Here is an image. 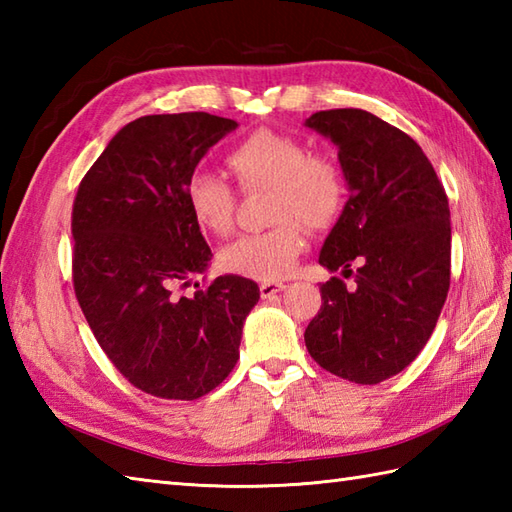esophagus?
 I'll list each match as a JSON object with an SVG mask.
<instances>
[{
	"mask_svg": "<svg viewBox=\"0 0 512 512\" xmlns=\"http://www.w3.org/2000/svg\"><path fill=\"white\" fill-rule=\"evenodd\" d=\"M284 288H286L284 281H264V284L259 286V292H262L264 299H270V297H275L277 292L284 290Z\"/></svg>",
	"mask_w": 512,
	"mask_h": 512,
	"instance_id": "34e87169",
	"label": "esophagus"
}]
</instances>
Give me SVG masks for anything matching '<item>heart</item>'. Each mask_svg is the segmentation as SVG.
<instances>
[{
  "label": "heart",
  "mask_w": 512,
  "mask_h": 512,
  "mask_svg": "<svg viewBox=\"0 0 512 512\" xmlns=\"http://www.w3.org/2000/svg\"><path fill=\"white\" fill-rule=\"evenodd\" d=\"M224 160L244 193L270 191L268 222L273 226L222 248V268L257 281L286 277L306 250L303 224L323 231L343 211L347 182L341 165L330 154H310L295 136L268 129L239 140ZM184 200L202 231L226 235L233 228L237 193L215 173L193 171L184 184Z\"/></svg>",
  "instance_id": "obj_1"
}]
</instances>
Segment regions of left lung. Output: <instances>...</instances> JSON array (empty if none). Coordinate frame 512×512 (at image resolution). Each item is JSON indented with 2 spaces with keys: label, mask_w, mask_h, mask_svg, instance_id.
Returning <instances> with one entry per match:
<instances>
[{
  "label": "left lung",
  "mask_w": 512,
  "mask_h": 512,
  "mask_svg": "<svg viewBox=\"0 0 512 512\" xmlns=\"http://www.w3.org/2000/svg\"><path fill=\"white\" fill-rule=\"evenodd\" d=\"M308 127L339 145L350 200L319 264L341 277L321 284L306 347L330 374L376 385L427 345L451 284L449 200L420 145L354 107L325 110Z\"/></svg>",
  "instance_id": "obj_1"
}]
</instances>
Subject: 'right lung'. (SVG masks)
<instances>
[{"mask_svg": "<svg viewBox=\"0 0 512 512\" xmlns=\"http://www.w3.org/2000/svg\"><path fill=\"white\" fill-rule=\"evenodd\" d=\"M237 127L206 112L140 116L85 173L72 204V284L94 339L145 394L195 400L233 372L255 281L224 275L184 295L211 248L184 184Z\"/></svg>", "mask_w": 512, "mask_h": 512, "instance_id": "right-lung-1", "label": "right lung"}]
</instances>
